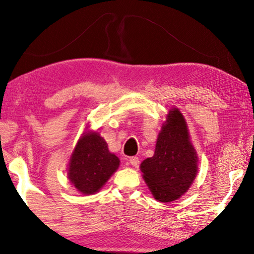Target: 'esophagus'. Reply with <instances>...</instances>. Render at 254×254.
Returning <instances> with one entry per match:
<instances>
[{
  "mask_svg": "<svg viewBox=\"0 0 254 254\" xmlns=\"http://www.w3.org/2000/svg\"><path fill=\"white\" fill-rule=\"evenodd\" d=\"M129 163H130V165H131L132 167L137 168V167L139 166V158L136 157V156L130 157V158H129Z\"/></svg>",
  "mask_w": 254,
  "mask_h": 254,
  "instance_id": "obj_1",
  "label": "esophagus"
}]
</instances>
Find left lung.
Listing matches in <instances>:
<instances>
[{"instance_id":"obj_1","label":"left lung","mask_w":254,"mask_h":254,"mask_svg":"<svg viewBox=\"0 0 254 254\" xmlns=\"http://www.w3.org/2000/svg\"><path fill=\"white\" fill-rule=\"evenodd\" d=\"M140 171L154 198L162 203L181 198L193 184L198 172V157L186 120L176 107L166 115L155 153L141 162Z\"/></svg>"}]
</instances>
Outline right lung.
Here are the masks:
<instances>
[{"instance_id":"1","label":"right lung","mask_w":254,"mask_h":254,"mask_svg":"<svg viewBox=\"0 0 254 254\" xmlns=\"http://www.w3.org/2000/svg\"><path fill=\"white\" fill-rule=\"evenodd\" d=\"M87 124L68 163V179L83 195L96 194L118 170L119 158L109 152L107 141Z\"/></svg>"}]
</instances>
